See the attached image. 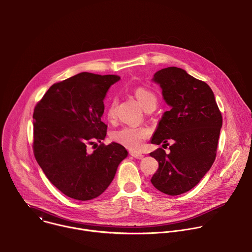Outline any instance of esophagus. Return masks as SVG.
Returning a JSON list of instances; mask_svg holds the SVG:
<instances>
[{"label":"esophagus","instance_id":"1","mask_svg":"<svg viewBox=\"0 0 252 252\" xmlns=\"http://www.w3.org/2000/svg\"><path fill=\"white\" fill-rule=\"evenodd\" d=\"M130 156H131L132 158H137V159H141V158H143V155H141V154L130 153Z\"/></svg>","mask_w":252,"mask_h":252}]
</instances>
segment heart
<instances>
[{"mask_svg": "<svg viewBox=\"0 0 252 252\" xmlns=\"http://www.w3.org/2000/svg\"><path fill=\"white\" fill-rule=\"evenodd\" d=\"M134 95L138 99L143 110L149 112L155 110L158 104V98L156 94L146 88H136L134 90ZM116 99H112L106 107V117L110 121H113L116 117ZM151 131L149 128L143 126H124L113 132V139L121 143L126 149L136 152L139 151L145 141L150 137Z\"/></svg>", "mask_w": 252, "mask_h": 252, "instance_id": "b5f03b06", "label": "heart"}]
</instances>
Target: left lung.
<instances>
[{
    "label": "left lung",
    "mask_w": 252,
    "mask_h": 252,
    "mask_svg": "<svg viewBox=\"0 0 252 252\" xmlns=\"http://www.w3.org/2000/svg\"><path fill=\"white\" fill-rule=\"evenodd\" d=\"M170 110L163 114L152 143L169 146L151 153L158 168L151 182L159 191L178 195L194 188L217 157L222 116L209 86L183 68L168 66L155 74Z\"/></svg>",
    "instance_id": "8db88e82"
}]
</instances>
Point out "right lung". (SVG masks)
<instances>
[{
	"label": "right lung",
	"mask_w": 252,
	"mask_h": 252,
	"mask_svg": "<svg viewBox=\"0 0 252 252\" xmlns=\"http://www.w3.org/2000/svg\"><path fill=\"white\" fill-rule=\"evenodd\" d=\"M117 75L81 73L54 84L33 110L32 151L49 181L77 200L100 195L111 185L126 150L117 142L97 147L107 126L103 99ZM89 145L97 149L93 153Z\"/></svg>",
	"instance_id": "obj_1"
}]
</instances>
